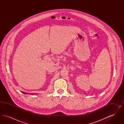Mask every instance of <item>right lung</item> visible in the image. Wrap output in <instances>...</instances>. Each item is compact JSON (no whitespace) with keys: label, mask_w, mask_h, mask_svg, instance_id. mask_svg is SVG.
Listing matches in <instances>:
<instances>
[{"label":"right lung","mask_w":124,"mask_h":124,"mask_svg":"<svg viewBox=\"0 0 124 124\" xmlns=\"http://www.w3.org/2000/svg\"><path fill=\"white\" fill-rule=\"evenodd\" d=\"M21 93H24V94H28L27 93H24V92H21Z\"/></svg>","instance_id":"right-lung-1"}]
</instances>
